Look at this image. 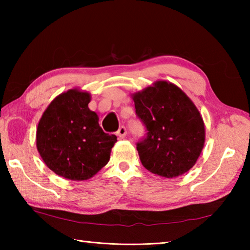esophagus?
<instances>
[{"label": "esophagus", "mask_w": 250, "mask_h": 250, "mask_svg": "<svg viewBox=\"0 0 250 250\" xmlns=\"http://www.w3.org/2000/svg\"><path fill=\"white\" fill-rule=\"evenodd\" d=\"M117 135H118L120 139H124V137L126 135V128L125 125H121L120 128L117 131Z\"/></svg>", "instance_id": "1"}]
</instances>
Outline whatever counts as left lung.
I'll use <instances>...</instances> for the list:
<instances>
[{
    "mask_svg": "<svg viewBox=\"0 0 250 250\" xmlns=\"http://www.w3.org/2000/svg\"><path fill=\"white\" fill-rule=\"evenodd\" d=\"M147 134L136 145L143 166L166 178L188 172L205 142L203 119L182 89L166 81L132 94Z\"/></svg>",
    "mask_w": 250,
    "mask_h": 250,
    "instance_id": "obj_1",
    "label": "left lung"
}]
</instances>
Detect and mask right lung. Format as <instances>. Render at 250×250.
<instances>
[{"label":"right lung","mask_w":250,"mask_h":250,"mask_svg":"<svg viewBox=\"0 0 250 250\" xmlns=\"http://www.w3.org/2000/svg\"><path fill=\"white\" fill-rule=\"evenodd\" d=\"M89 92L70 89L48 105L36 130V147L52 172L70 180L93 177L109 161L117 136L99 125Z\"/></svg>","instance_id":"right-lung-1"}]
</instances>
